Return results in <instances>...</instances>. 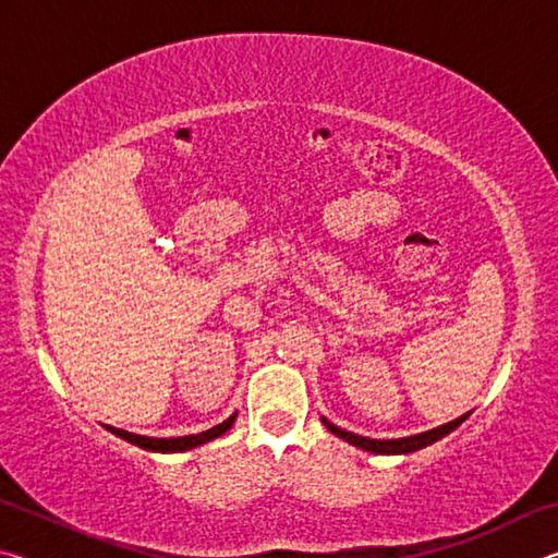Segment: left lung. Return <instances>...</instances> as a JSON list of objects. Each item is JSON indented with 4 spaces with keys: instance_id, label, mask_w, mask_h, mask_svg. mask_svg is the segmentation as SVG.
<instances>
[{
    "instance_id": "1",
    "label": "left lung",
    "mask_w": 558,
    "mask_h": 558,
    "mask_svg": "<svg viewBox=\"0 0 558 558\" xmlns=\"http://www.w3.org/2000/svg\"><path fill=\"white\" fill-rule=\"evenodd\" d=\"M465 418H468V413L460 415V418H456V421H450V423H442V426H438V428L418 433V436L393 438V440H374V438L356 436V433H349L344 428H339V426H335V423H329L327 418H323V423H325V428L329 433H335L337 438L347 440L349 446H356V448H362L366 452H374V456H405V452H415V450H421L426 446H433V442L456 430Z\"/></svg>"
}]
</instances>
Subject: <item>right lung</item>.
<instances>
[{
	"mask_svg": "<svg viewBox=\"0 0 558 558\" xmlns=\"http://www.w3.org/2000/svg\"><path fill=\"white\" fill-rule=\"evenodd\" d=\"M233 421H235V413L229 415V418H226L223 423H219V426H214V428L204 430V433H196V436H182V438H147V436H137V433H128V430H120V428H112V426H106V428L112 433V436L128 440V442H132V446H137L143 450L184 452V450L199 448V446H204V442L223 436V433L233 426Z\"/></svg>",
	"mask_w": 558,
	"mask_h": 558,
	"instance_id": "obj_1",
	"label": "right lung"
}]
</instances>
